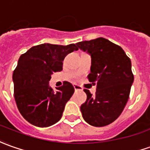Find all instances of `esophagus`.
Masks as SVG:
<instances>
[{
    "label": "esophagus",
    "instance_id": "esophagus-1",
    "mask_svg": "<svg viewBox=\"0 0 150 150\" xmlns=\"http://www.w3.org/2000/svg\"><path fill=\"white\" fill-rule=\"evenodd\" d=\"M74 88H75V91H80V90H82V87L81 86H79L78 84H74Z\"/></svg>",
    "mask_w": 150,
    "mask_h": 150
}]
</instances>
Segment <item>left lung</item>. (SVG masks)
<instances>
[{"label": "left lung", "mask_w": 150, "mask_h": 150, "mask_svg": "<svg viewBox=\"0 0 150 150\" xmlns=\"http://www.w3.org/2000/svg\"><path fill=\"white\" fill-rule=\"evenodd\" d=\"M76 45L91 56L88 79L97 85L94 95L83 90L87 99L80 107L83 118L91 126L109 125L121 115L129 98L134 81L131 59L120 46L103 38Z\"/></svg>", "instance_id": "1"}]
</instances>
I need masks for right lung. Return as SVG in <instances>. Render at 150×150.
I'll return each instance as SVG.
<instances>
[{
	"label": "right lung",
	"mask_w": 150,
	"mask_h": 150,
	"mask_svg": "<svg viewBox=\"0 0 150 150\" xmlns=\"http://www.w3.org/2000/svg\"><path fill=\"white\" fill-rule=\"evenodd\" d=\"M77 46L43 43L22 54L13 73L14 96L19 112L33 126L47 127L62 118L65 106L75 92L70 82L54 91L49 86L51 75L62 70L67 54Z\"/></svg>",
	"instance_id": "right-lung-1"
}]
</instances>
